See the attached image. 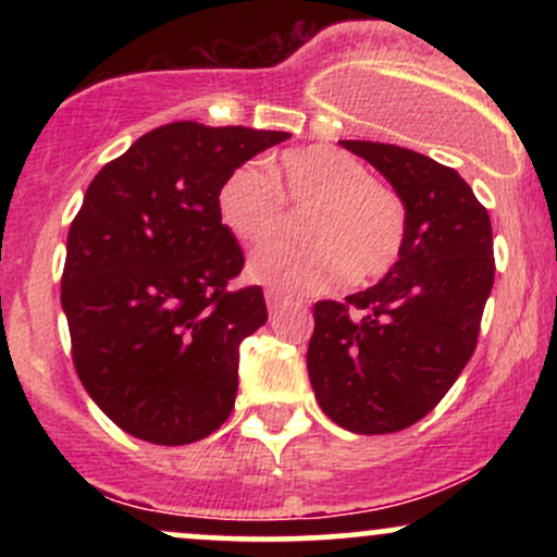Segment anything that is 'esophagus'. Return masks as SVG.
Listing matches in <instances>:
<instances>
[{"mask_svg":"<svg viewBox=\"0 0 557 557\" xmlns=\"http://www.w3.org/2000/svg\"><path fill=\"white\" fill-rule=\"evenodd\" d=\"M264 298H267V306H270V311L280 309V306L287 304V296H283V293H277V290H267Z\"/></svg>","mask_w":557,"mask_h":557,"instance_id":"1","label":"esophagus"}]
</instances>
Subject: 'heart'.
I'll list each match as a JSON object with an SVG mask.
<instances>
[{
    "label": "heart",
    "instance_id": "obj_1",
    "mask_svg": "<svg viewBox=\"0 0 557 557\" xmlns=\"http://www.w3.org/2000/svg\"><path fill=\"white\" fill-rule=\"evenodd\" d=\"M274 175L293 203H314L304 222L311 240L259 246L246 261L253 283L304 296L348 274L363 283L393 270L406 243V207L395 190L372 181L367 164L332 146H309L280 157ZM216 212L235 238L257 243L283 225L285 198L264 164L243 162L220 185Z\"/></svg>",
    "mask_w": 557,
    "mask_h": 557
}]
</instances>
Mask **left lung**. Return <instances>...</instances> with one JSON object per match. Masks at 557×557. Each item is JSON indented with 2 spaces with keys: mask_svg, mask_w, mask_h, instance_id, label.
Listing matches in <instances>:
<instances>
[{
  "mask_svg": "<svg viewBox=\"0 0 557 557\" xmlns=\"http://www.w3.org/2000/svg\"><path fill=\"white\" fill-rule=\"evenodd\" d=\"M341 144L395 188L406 243L376 285L319 300L306 367L337 426L389 434L424 419L474 354L495 280L492 225L453 168L393 144Z\"/></svg>",
  "mask_w": 557,
  "mask_h": 557,
  "instance_id": "1",
  "label": "left lung"
}]
</instances>
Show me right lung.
<instances>
[{
	"label": "right lung",
	"mask_w": 557,
	"mask_h": 557,
	"mask_svg": "<svg viewBox=\"0 0 557 557\" xmlns=\"http://www.w3.org/2000/svg\"><path fill=\"white\" fill-rule=\"evenodd\" d=\"M287 138L170 123L88 185L67 233L62 311L83 387L133 437L188 445L233 411L238 348L267 306L259 285L227 290L243 251L216 194L238 164Z\"/></svg>",
	"instance_id": "obj_1"
}]
</instances>
